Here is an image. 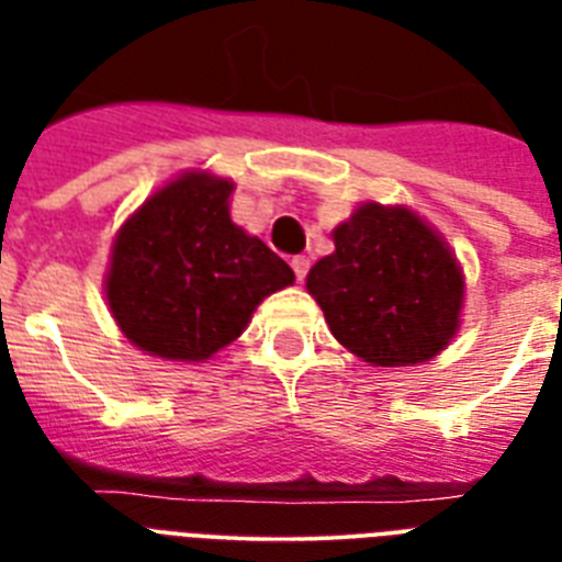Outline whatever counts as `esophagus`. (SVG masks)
<instances>
[{"mask_svg": "<svg viewBox=\"0 0 562 562\" xmlns=\"http://www.w3.org/2000/svg\"><path fill=\"white\" fill-rule=\"evenodd\" d=\"M291 268H294V277H297V282H303L308 273V259L306 256H294V259H291Z\"/></svg>", "mask_w": 562, "mask_h": 562, "instance_id": "34e87169", "label": "esophagus"}]
</instances>
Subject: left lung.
Listing matches in <instances>:
<instances>
[{
  "instance_id": "1",
  "label": "left lung",
  "mask_w": 562,
  "mask_h": 562,
  "mask_svg": "<svg viewBox=\"0 0 562 562\" xmlns=\"http://www.w3.org/2000/svg\"><path fill=\"white\" fill-rule=\"evenodd\" d=\"M333 238L306 289L347 350L373 368H411L449 347L463 273L437 229L408 206L364 203Z\"/></svg>"
}]
</instances>
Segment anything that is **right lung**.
<instances>
[{"label": "right lung", "instance_id": "add662e5", "mask_svg": "<svg viewBox=\"0 0 562 562\" xmlns=\"http://www.w3.org/2000/svg\"><path fill=\"white\" fill-rule=\"evenodd\" d=\"M233 180L187 171L122 224L104 294L125 338L169 361H203L245 333L294 271L229 218Z\"/></svg>", "mask_w": 562, "mask_h": 562}]
</instances>
